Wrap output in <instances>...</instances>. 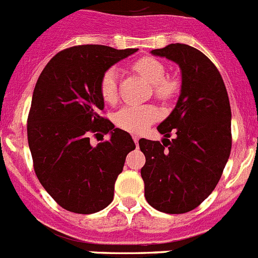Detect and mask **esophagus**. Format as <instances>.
I'll return each mask as SVG.
<instances>
[{"label":"esophagus","mask_w":258,"mask_h":258,"mask_svg":"<svg viewBox=\"0 0 258 258\" xmlns=\"http://www.w3.org/2000/svg\"><path fill=\"white\" fill-rule=\"evenodd\" d=\"M133 141H134V143H136L137 147H138V142H140V137H138V136H134V137H133Z\"/></svg>","instance_id":"1"}]
</instances>
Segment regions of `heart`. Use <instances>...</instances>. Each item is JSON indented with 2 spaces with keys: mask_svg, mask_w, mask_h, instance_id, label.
<instances>
[{
  "mask_svg": "<svg viewBox=\"0 0 258 258\" xmlns=\"http://www.w3.org/2000/svg\"><path fill=\"white\" fill-rule=\"evenodd\" d=\"M137 74L152 85L154 95L161 101H169L178 92V81L166 77L165 66L151 56H143L132 66ZM99 94L106 103L112 104L117 99V74L115 68H108L99 79ZM160 117L159 109L151 104L126 106L113 116L116 126L129 133L140 134Z\"/></svg>",
  "mask_w": 258,
  "mask_h": 258,
  "instance_id": "heart-1",
  "label": "heart"
}]
</instances>
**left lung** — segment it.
I'll return each instance as SVG.
<instances>
[{"label": "left lung", "mask_w": 258, "mask_h": 258, "mask_svg": "<svg viewBox=\"0 0 258 258\" xmlns=\"http://www.w3.org/2000/svg\"><path fill=\"white\" fill-rule=\"evenodd\" d=\"M151 52L179 66L182 86L174 109L157 126L163 143L140 140L145 198L157 211L181 214L199 207L220 181L231 151V108L221 74L202 51L170 44ZM172 131L176 138L169 141Z\"/></svg>", "instance_id": "left-lung-1"}]
</instances>
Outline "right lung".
I'll return each mask as SVG.
<instances>
[{"instance_id": "add662e5", "label": "right lung", "mask_w": 258, "mask_h": 258, "mask_svg": "<svg viewBox=\"0 0 258 258\" xmlns=\"http://www.w3.org/2000/svg\"><path fill=\"white\" fill-rule=\"evenodd\" d=\"M138 49L77 45L52 56L36 83L27 120L28 145L40 183L61 208L90 214L113 199L125 157L136 149L131 134L101 115L99 79ZM110 140L90 145V134Z\"/></svg>"}]
</instances>
